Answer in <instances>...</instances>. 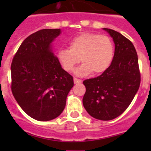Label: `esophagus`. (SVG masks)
I'll list each match as a JSON object with an SVG mask.
<instances>
[{
	"mask_svg": "<svg viewBox=\"0 0 151 151\" xmlns=\"http://www.w3.org/2000/svg\"><path fill=\"white\" fill-rule=\"evenodd\" d=\"M74 84H80V83H82V80H79L77 78H74Z\"/></svg>",
	"mask_w": 151,
	"mask_h": 151,
	"instance_id": "obj_1",
	"label": "esophagus"
}]
</instances>
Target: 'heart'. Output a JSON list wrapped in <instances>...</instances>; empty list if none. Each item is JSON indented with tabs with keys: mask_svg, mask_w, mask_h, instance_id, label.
Wrapping results in <instances>:
<instances>
[{
	"mask_svg": "<svg viewBox=\"0 0 151 151\" xmlns=\"http://www.w3.org/2000/svg\"><path fill=\"white\" fill-rule=\"evenodd\" d=\"M114 55V45L106 36L83 33L69 42L68 49L59 50L57 54L60 66L71 71L81 60L83 63L75 70L76 75L83 77L93 73L101 74L110 66Z\"/></svg>",
	"mask_w": 151,
	"mask_h": 151,
	"instance_id": "1",
	"label": "heart"
}]
</instances>
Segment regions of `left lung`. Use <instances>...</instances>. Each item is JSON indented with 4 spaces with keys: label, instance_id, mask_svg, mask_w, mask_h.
Wrapping results in <instances>:
<instances>
[{
    "label": "left lung",
    "instance_id": "obj_1",
    "mask_svg": "<svg viewBox=\"0 0 151 151\" xmlns=\"http://www.w3.org/2000/svg\"><path fill=\"white\" fill-rule=\"evenodd\" d=\"M113 39L115 53L110 66L102 74L83 81V103L93 118L110 121L127 109L140 84L138 57L133 44L121 33L103 28Z\"/></svg>",
    "mask_w": 151,
    "mask_h": 151
}]
</instances>
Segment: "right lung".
Here are the masks:
<instances>
[{"instance_id":"add662e5","label":"right lung","mask_w":151,"mask_h":151,"mask_svg":"<svg viewBox=\"0 0 151 151\" xmlns=\"http://www.w3.org/2000/svg\"><path fill=\"white\" fill-rule=\"evenodd\" d=\"M60 29H43L23 41L12 60V91L22 110L35 120L58 117L74 86L72 76L62 68L52 43Z\"/></svg>"}]
</instances>
